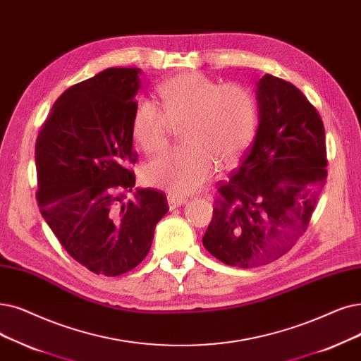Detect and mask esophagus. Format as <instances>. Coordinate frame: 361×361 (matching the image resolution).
Here are the masks:
<instances>
[{"instance_id": "obj_1", "label": "esophagus", "mask_w": 361, "mask_h": 361, "mask_svg": "<svg viewBox=\"0 0 361 361\" xmlns=\"http://www.w3.org/2000/svg\"><path fill=\"white\" fill-rule=\"evenodd\" d=\"M168 208L172 211V209H177V208H180V207H183L184 203L187 202L185 199H183V197H176V196H168Z\"/></svg>"}]
</instances>
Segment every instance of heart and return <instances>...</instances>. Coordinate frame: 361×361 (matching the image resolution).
<instances>
[{
	"instance_id": "b5f03b06",
	"label": "heart",
	"mask_w": 361,
	"mask_h": 361,
	"mask_svg": "<svg viewBox=\"0 0 361 361\" xmlns=\"http://www.w3.org/2000/svg\"><path fill=\"white\" fill-rule=\"evenodd\" d=\"M161 106L142 97L134 106L131 131L146 153L165 147L171 123H181L184 146L169 149L145 169L146 181L184 197L205 184L216 164L236 162L252 142L257 107L239 85H221L200 72H185L159 87Z\"/></svg>"
}]
</instances>
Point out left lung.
Segmentation results:
<instances>
[{
  "instance_id": "1",
  "label": "left lung",
  "mask_w": 361,
  "mask_h": 361,
  "mask_svg": "<svg viewBox=\"0 0 361 361\" xmlns=\"http://www.w3.org/2000/svg\"><path fill=\"white\" fill-rule=\"evenodd\" d=\"M258 127L228 183L221 184L202 242L231 267L269 264L293 246L316 209L327 171L320 115L290 82L257 81Z\"/></svg>"
}]
</instances>
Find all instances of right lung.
I'll use <instances>...</instances> for the list:
<instances>
[{
    "label": "right lung",
    "instance_id": "1",
    "mask_svg": "<svg viewBox=\"0 0 361 361\" xmlns=\"http://www.w3.org/2000/svg\"><path fill=\"white\" fill-rule=\"evenodd\" d=\"M138 68H109L66 90L37 138L38 207L66 252L90 271L119 276L149 254L169 208L165 193L135 189L131 122Z\"/></svg>",
    "mask_w": 361,
    "mask_h": 361
}]
</instances>
